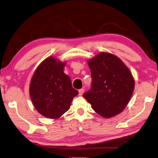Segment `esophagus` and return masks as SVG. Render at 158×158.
<instances>
[{"label":"esophagus","instance_id":"1","mask_svg":"<svg viewBox=\"0 0 158 158\" xmlns=\"http://www.w3.org/2000/svg\"><path fill=\"white\" fill-rule=\"evenodd\" d=\"M84 89H79V96H81V95L84 94Z\"/></svg>","mask_w":158,"mask_h":158}]
</instances>
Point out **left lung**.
Listing matches in <instances>:
<instances>
[{"label":"left lung","mask_w":158,"mask_h":158,"mask_svg":"<svg viewBox=\"0 0 158 158\" xmlns=\"http://www.w3.org/2000/svg\"><path fill=\"white\" fill-rule=\"evenodd\" d=\"M91 88L84 93L92 108L101 116L110 118L126 107L134 89L133 76L119 57L101 52L88 61Z\"/></svg>","instance_id":"obj_1"}]
</instances>
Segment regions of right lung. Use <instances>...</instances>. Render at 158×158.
I'll return each mask as SVG.
<instances>
[{
	"mask_svg": "<svg viewBox=\"0 0 158 158\" xmlns=\"http://www.w3.org/2000/svg\"><path fill=\"white\" fill-rule=\"evenodd\" d=\"M64 64L53 57H48L37 67L31 80V101L36 110L48 118L61 117L79 94L69 76L64 73Z\"/></svg>",
	"mask_w": 158,
	"mask_h": 158,
	"instance_id": "add662e5",
	"label": "right lung"
}]
</instances>
